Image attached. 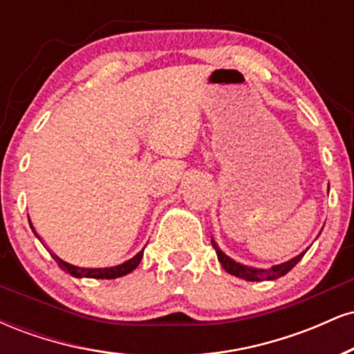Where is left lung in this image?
I'll return each mask as SVG.
<instances>
[{"label":"left lung","instance_id":"obj_1","mask_svg":"<svg viewBox=\"0 0 354 354\" xmlns=\"http://www.w3.org/2000/svg\"><path fill=\"white\" fill-rule=\"evenodd\" d=\"M328 188H330V186H328ZM211 245H213L214 251H216L218 259L223 265V268H225L230 274L238 276V278L246 279V281H273V279L281 278V276L286 274L288 271L293 270V268L299 263V259L303 258L304 253H306V251H303V253L296 254L295 258L288 259V261L281 263V265H273L271 268H266L265 270V268L246 266V265H241V263L234 261V259L230 258L228 254L223 253L221 248L218 246V243L214 241L213 238H211Z\"/></svg>","mask_w":354,"mask_h":354}]
</instances>
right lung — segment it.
<instances>
[{"instance_id":"add662e5","label":"right lung","mask_w":354,"mask_h":354,"mask_svg":"<svg viewBox=\"0 0 354 354\" xmlns=\"http://www.w3.org/2000/svg\"><path fill=\"white\" fill-rule=\"evenodd\" d=\"M30 219V218H28ZM30 226L31 230H33L35 236L39 239V234L36 233L35 226L31 225V219H30ZM41 241V239H39ZM143 251L141 250L140 253L133 256V258H129L128 261L121 263V265H116V266H109V268H80V266H75V265H70V263L63 261V259L59 258V256H56L55 253H51L53 259H55L56 263H58V266L61 268L63 271H66V273H70L71 276H75V278H95V279H115V278H121V276H126L128 273H131L133 270H136V266L140 265L141 258H143Z\"/></svg>"}]
</instances>
